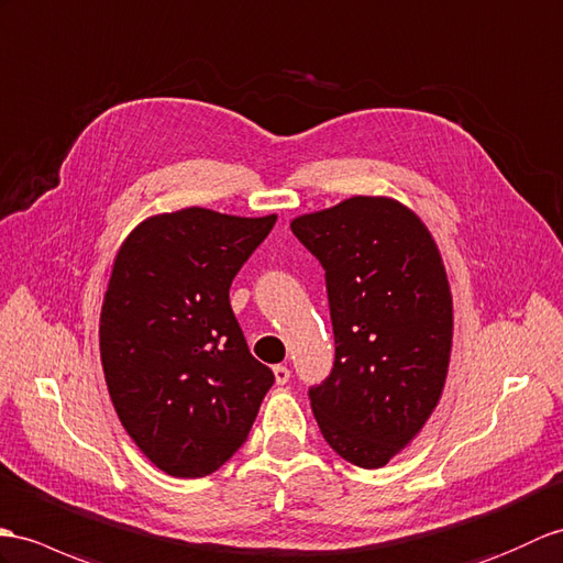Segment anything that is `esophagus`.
I'll list each match as a JSON object with an SVG mask.
<instances>
[{
	"mask_svg": "<svg viewBox=\"0 0 563 563\" xmlns=\"http://www.w3.org/2000/svg\"><path fill=\"white\" fill-rule=\"evenodd\" d=\"M273 376H276L278 386H285L287 382H290V369L283 367V364H278V367H273Z\"/></svg>",
	"mask_w": 563,
	"mask_h": 563,
	"instance_id": "obj_1",
	"label": "esophagus"
}]
</instances>
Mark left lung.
<instances>
[{
  "label": "left lung",
  "instance_id": "8db88e82",
  "mask_svg": "<svg viewBox=\"0 0 563 563\" xmlns=\"http://www.w3.org/2000/svg\"><path fill=\"white\" fill-rule=\"evenodd\" d=\"M325 271L335 362L309 388L329 446L386 465L434 412L446 384L453 299L439 246L408 206L352 196L290 222Z\"/></svg>",
  "mask_w": 563,
  "mask_h": 563
}]
</instances>
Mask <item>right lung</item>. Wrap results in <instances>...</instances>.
<instances>
[{"label":"right lung","instance_id":"obj_1","mask_svg":"<svg viewBox=\"0 0 563 563\" xmlns=\"http://www.w3.org/2000/svg\"><path fill=\"white\" fill-rule=\"evenodd\" d=\"M276 218L181 208L143 220L114 256L100 311L104 384L126 434L167 475L228 463L276 382L230 307L232 278Z\"/></svg>","mask_w":563,"mask_h":563}]
</instances>
